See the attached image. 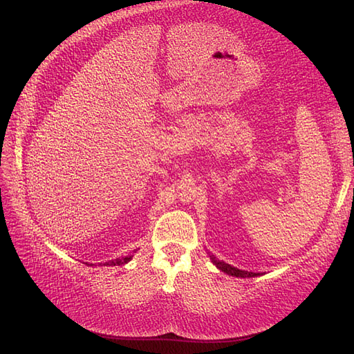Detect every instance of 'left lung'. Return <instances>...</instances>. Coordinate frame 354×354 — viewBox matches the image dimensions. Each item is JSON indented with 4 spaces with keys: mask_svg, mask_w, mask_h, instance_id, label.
<instances>
[{
    "mask_svg": "<svg viewBox=\"0 0 354 354\" xmlns=\"http://www.w3.org/2000/svg\"><path fill=\"white\" fill-rule=\"evenodd\" d=\"M209 257H211L212 263H214L216 268H218V269L223 270V272H225V274H229V275L242 277V278H245V277L251 278V277H257V275H259V274H256V272H247V270H241V269H238V268H233V266H230V265H227V263H224V261H220L218 259H215L212 254H209Z\"/></svg>",
    "mask_w": 354,
    "mask_h": 354,
    "instance_id": "left-lung-1",
    "label": "left lung"
}]
</instances>
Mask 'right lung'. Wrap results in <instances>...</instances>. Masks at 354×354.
Segmentation results:
<instances>
[{"mask_svg": "<svg viewBox=\"0 0 354 354\" xmlns=\"http://www.w3.org/2000/svg\"><path fill=\"white\" fill-rule=\"evenodd\" d=\"M131 257H133V256H125V257H121V259L109 260V261H106L104 265H106V266H122V265L127 263V261H130Z\"/></svg>", "mask_w": 354, "mask_h": 354, "instance_id": "add662e5", "label": "right lung"}]
</instances>
